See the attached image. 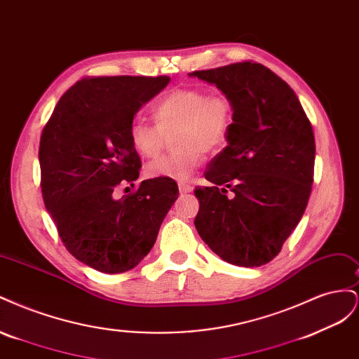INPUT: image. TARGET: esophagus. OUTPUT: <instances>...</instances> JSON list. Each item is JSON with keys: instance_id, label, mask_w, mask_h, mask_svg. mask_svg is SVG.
Instances as JSON below:
<instances>
[{"instance_id": "1", "label": "esophagus", "mask_w": 359, "mask_h": 359, "mask_svg": "<svg viewBox=\"0 0 359 359\" xmlns=\"http://www.w3.org/2000/svg\"><path fill=\"white\" fill-rule=\"evenodd\" d=\"M178 189H180V193H181V194H187V193L193 191V187L189 186V184H180Z\"/></svg>"}]
</instances>
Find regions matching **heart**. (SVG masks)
Instances as JSON below:
<instances>
[{
    "label": "heart",
    "instance_id": "1",
    "mask_svg": "<svg viewBox=\"0 0 359 359\" xmlns=\"http://www.w3.org/2000/svg\"><path fill=\"white\" fill-rule=\"evenodd\" d=\"M156 124L135 118L128 127L130 144L139 156L156 157L166 133L175 132L177 153L161 156L145 166L148 178L189 181L199 168L203 153L224 147L233 124V104L224 94L208 95L202 88H175L156 103Z\"/></svg>",
    "mask_w": 359,
    "mask_h": 359
}]
</instances>
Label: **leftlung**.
I'll use <instances>...</instances> for the list:
<instances>
[{"label": "left lung", "instance_id": "8db88e82", "mask_svg": "<svg viewBox=\"0 0 359 359\" xmlns=\"http://www.w3.org/2000/svg\"><path fill=\"white\" fill-rule=\"evenodd\" d=\"M189 76L215 85L233 104L227 147L205 172L214 186L194 190L201 203L194 226L226 262L265 265L306 211L316 154L311 124L297 94L262 64L235 62Z\"/></svg>", "mask_w": 359, "mask_h": 359}]
</instances>
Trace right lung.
<instances>
[{
    "label": "right lung",
    "instance_id": "1",
    "mask_svg": "<svg viewBox=\"0 0 359 359\" xmlns=\"http://www.w3.org/2000/svg\"><path fill=\"white\" fill-rule=\"evenodd\" d=\"M169 81V76L82 79L62 94L43 128V201L69 252L100 273L135 268L153 248L178 199L177 182L168 178L145 180L135 193L114 196L119 184L139 178L130 123Z\"/></svg>",
    "mask_w": 359,
    "mask_h": 359
}]
</instances>
